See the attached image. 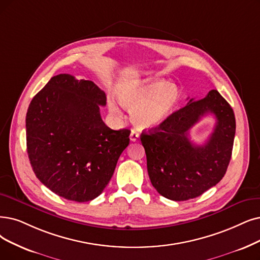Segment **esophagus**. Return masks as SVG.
<instances>
[{"mask_svg":"<svg viewBox=\"0 0 260 260\" xmlns=\"http://www.w3.org/2000/svg\"><path fill=\"white\" fill-rule=\"evenodd\" d=\"M139 139H140V133L136 130H132L130 133V140L132 142H137Z\"/></svg>","mask_w":260,"mask_h":260,"instance_id":"1","label":"esophagus"}]
</instances>
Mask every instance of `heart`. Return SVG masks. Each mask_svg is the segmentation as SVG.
<instances>
[{
	"label": "heart",
	"mask_w": 260,
	"mask_h": 260,
	"mask_svg": "<svg viewBox=\"0 0 260 260\" xmlns=\"http://www.w3.org/2000/svg\"><path fill=\"white\" fill-rule=\"evenodd\" d=\"M121 105L131 110V119L141 129L159 128L174 116L180 101L179 88L170 82L150 79L123 84L117 89ZM110 113L120 116L116 103L109 102Z\"/></svg>",
	"instance_id": "obj_1"
}]
</instances>
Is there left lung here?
I'll return each mask as SVG.
<instances>
[{
  "mask_svg": "<svg viewBox=\"0 0 260 260\" xmlns=\"http://www.w3.org/2000/svg\"><path fill=\"white\" fill-rule=\"evenodd\" d=\"M209 112L217 119L214 132L204 145H195L188 139V130ZM235 133L234 111L219 91L212 89L201 100L190 99L170 121L141 134L151 184L176 202L202 195L224 177Z\"/></svg>",
  "mask_w": 260,
  "mask_h": 260,
  "instance_id": "1",
  "label": "left lung"
}]
</instances>
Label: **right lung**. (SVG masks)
Masks as SVG:
<instances>
[{
    "instance_id": "obj_1",
    "label": "right lung",
    "mask_w": 260,
    "mask_h": 260,
    "mask_svg": "<svg viewBox=\"0 0 260 260\" xmlns=\"http://www.w3.org/2000/svg\"><path fill=\"white\" fill-rule=\"evenodd\" d=\"M107 96L94 82L70 75L51 78L30 101L26 147L36 177L48 189L74 202H89L105 190L130 130H112L100 106Z\"/></svg>"
}]
</instances>
